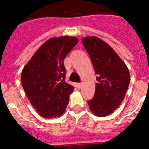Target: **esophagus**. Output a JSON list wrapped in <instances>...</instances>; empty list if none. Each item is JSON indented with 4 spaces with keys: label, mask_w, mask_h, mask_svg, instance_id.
Returning <instances> with one entry per match:
<instances>
[{
    "label": "esophagus",
    "mask_w": 149,
    "mask_h": 149,
    "mask_svg": "<svg viewBox=\"0 0 149 149\" xmlns=\"http://www.w3.org/2000/svg\"><path fill=\"white\" fill-rule=\"evenodd\" d=\"M81 87H82V84H81V83L77 84V88H78V89H81Z\"/></svg>",
    "instance_id": "esophagus-1"
}]
</instances>
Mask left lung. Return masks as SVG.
Returning a JSON list of instances; mask_svg holds the SVG:
<instances>
[{"label":"left lung","mask_w":149,"mask_h":149,"mask_svg":"<svg viewBox=\"0 0 149 149\" xmlns=\"http://www.w3.org/2000/svg\"><path fill=\"white\" fill-rule=\"evenodd\" d=\"M82 43L90 56L97 74L94 98L88 101L89 109L96 116H109L125 98L130 72L115 51L97 36H86Z\"/></svg>","instance_id":"1"}]
</instances>
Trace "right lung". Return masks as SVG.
<instances>
[{
	"mask_svg": "<svg viewBox=\"0 0 149 149\" xmlns=\"http://www.w3.org/2000/svg\"><path fill=\"white\" fill-rule=\"evenodd\" d=\"M78 42L74 36L51 38L38 48L24 67L22 86L31 104L46 119L64 113L74 88L65 83L63 60Z\"/></svg>",
	"mask_w": 149,
	"mask_h": 149,
	"instance_id": "1",
	"label": "right lung"
}]
</instances>
